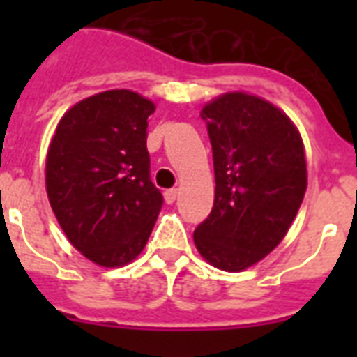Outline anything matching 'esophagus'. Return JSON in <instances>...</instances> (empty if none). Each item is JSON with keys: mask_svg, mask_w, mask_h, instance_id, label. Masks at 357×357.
<instances>
[{"mask_svg": "<svg viewBox=\"0 0 357 357\" xmlns=\"http://www.w3.org/2000/svg\"><path fill=\"white\" fill-rule=\"evenodd\" d=\"M176 198H178V190L176 189H168L167 192H165V200H167V204H174Z\"/></svg>", "mask_w": 357, "mask_h": 357, "instance_id": "obj_1", "label": "esophagus"}]
</instances>
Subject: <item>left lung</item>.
Listing matches in <instances>:
<instances>
[{"mask_svg": "<svg viewBox=\"0 0 357 357\" xmlns=\"http://www.w3.org/2000/svg\"><path fill=\"white\" fill-rule=\"evenodd\" d=\"M200 116L217 187L195 244L213 266L241 272L276 248L298 213L307 187L304 144L287 114L244 92L217 98Z\"/></svg>", "mask_w": 357, "mask_h": 357, "instance_id": "8db88e82", "label": "left lung"}]
</instances>
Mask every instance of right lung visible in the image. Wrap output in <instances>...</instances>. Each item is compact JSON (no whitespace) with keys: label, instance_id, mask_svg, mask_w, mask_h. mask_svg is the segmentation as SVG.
I'll return each instance as SVG.
<instances>
[{"label":"right lung","instance_id":"add662e5","mask_svg":"<svg viewBox=\"0 0 357 357\" xmlns=\"http://www.w3.org/2000/svg\"><path fill=\"white\" fill-rule=\"evenodd\" d=\"M153 111L137 92H100L75 103L53 135L47 198L70 243L96 265L133 261L161 211L146 148Z\"/></svg>","mask_w":357,"mask_h":357}]
</instances>
